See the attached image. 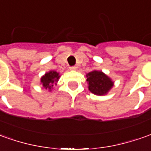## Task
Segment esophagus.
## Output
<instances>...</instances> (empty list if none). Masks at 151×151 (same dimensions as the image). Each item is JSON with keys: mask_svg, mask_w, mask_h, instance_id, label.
Wrapping results in <instances>:
<instances>
[{"mask_svg": "<svg viewBox=\"0 0 151 151\" xmlns=\"http://www.w3.org/2000/svg\"><path fill=\"white\" fill-rule=\"evenodd\" d=\"M69 69L70 70H76L77 69V66H76V65H72V66H70Z\"/></svg>", "mask_w": 151, "mask_h": 151, "instance_id": "esophagus-1", "label": "esophagus"}]
</instances>
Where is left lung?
<instances>
[{
  "label": "left lung",
  "instance_id": "8db88e82",
  "mask_svg": "<svg viewBox=\"0 0 151 151\" xmlns=\"http://www.w3.org/2000/svg\"><path fill=\"white\" fill-rule=\"evenodd\" d=\"M89 89L94 94H105L113 86V82L102 71L93 70L87 74Z\"/></svg>",
  "mask_w": 151,
  "mask_h": 151
}]
</instances>
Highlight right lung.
I'll list each match as a JSON object with an SVG mask.
<instances>
[{"instance_id":"right-lung-1","label":"right lung","mask_w":151,"mask_h":151,"mask_svg":"<svg viewBox=\"0 0 151 151\" xmlns=\"http://www.w3.org/2000/svg\"><path fill=\"white\" fill-rule=\"evenodd\" d=\"M59 77H60V76L57 71H49V72L46 73L41 78L42 86L46 89L51 90V89H52L54 84H56V82H58Z\"/></svg>"}]
</instances>
